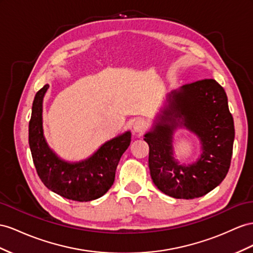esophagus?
Returning <instances> with one entry per match:
<instances>
[{
	"label": "esophagus",
	"instance_id": "obj_1",
	"mask_svg": "<svg viewBox=\"0 0 253 253\" xmlns=\"http://www.w3.org/2000/svg\"><path fill=\"white\" fill-rule=\"evenodd\" d=\"M146 129V122L142 119H138L133 123V130L135 132H143Z\"/></svg>",
	"mask_w": 253,
	"mask_h": 253
}]
</instances>
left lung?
<instances>
[{
	"mask_svg": "<svg viewBox=\"0 0 253 253\" xmlns=\"http://www.w3.org/2000/svg\"><path fill=\"white\" fill-rule=\"evenodd\" d=\"M167 102L144 135L153 182L175 199L205 196L230 169L235 129L228 97L216 80L204 79L173 90ZM177 127L188 128L200 139L203 153L196 163L180 165L173 159L172 134Z\"/></svg>",
	"mask_w": 253,
	"mask_h": 253,
	"instance_id": "obj_1",
	"label": "left lung"
}]
</instances>
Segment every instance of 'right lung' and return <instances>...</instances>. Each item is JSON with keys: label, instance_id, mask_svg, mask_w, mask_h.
Listing matches in <instances>:
<instances>
[{"label": "right lung", "instance_id": "obj_1", "mask_svg": "<svg viewBox=\"0 0 253 253\" xmlns=\"http://www.w3.org/2000/svg\"><path fill=\"white\" fill-rule=\"evenodd\" d=\"M49 85L35 95L29 123V144L38 176L48 189L78 202L102 197L114 183L122 155L130 145L131 132L107 141L92 156L78 163L61 159L49 147L42 129V100Z\"/></svg>", "mask_w": 253, "mask_h": 253}]
</instances>
